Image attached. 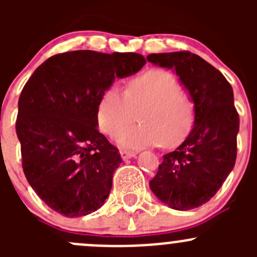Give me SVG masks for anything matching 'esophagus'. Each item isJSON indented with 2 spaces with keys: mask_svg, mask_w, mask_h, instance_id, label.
<instances>
[{
  "mask_svg": "<svg viewBox=\"0 0 257 257\" xmlns=\"http://www.w3.org/2000/svg\"><path fill=\"white\" fill-rule=\"evenodd\" d=\"M120 155H121V159L126 160V159H131V158L136 157L137 153L136 152H128V150H121Z\"/></svg>",
  "mask_w": 257,
  "mask_h": 257,
  "instance_id": "34e87169",
  "label": "esophagus"
}]
</instances>
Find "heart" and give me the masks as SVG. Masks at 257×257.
Masks as SVG:
<instances>
[{
  "label": "heart",
  "mask_w": 257,
  "mask_h": 257,
  "mask_svg": "<svg viewBox=\"0 0 257 257\" xmlns=\"http://www.w3.org/2000/svg\"><path fill=\"white\" fill-rule=\"evenodd\" d=\"M139 112V126L123 130ZM196 120V103L181 89L174 74L164 69H149L116 85L100 97L97 121L100 131L114 137L123 147L141 149L163 145L177 148L190 136Z\"/></svg>",
  "instance_id": "b5f03b06"
}]
</instances>
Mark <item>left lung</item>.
Returning a JSON list of instances; mask_svg holds the SVG:
<instances>
[{
  "mask_svg": "<svg viewBox=\"0 0 257 257\" xmlns=\"http://www.w3.org/2000/svg\"><path fill=\"white\" fill-rule=\"evenodd\" d=\"M147 59L174 69L196 103L190 136L163 155L149 186L172 209L199 208L217 193L236 162L240 119L232 88L221 72L189 51L152 53Z\"/></svg>",
  "mask_w": 257,
  "mask_h": 257,
  "instance_id": "left-lung-1",
  "label": "left lung"
}]
</instances>
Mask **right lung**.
<instances>
[{"mask_svg":"<svg viewBox=\"0 0 257 257\" xmlns=\"http://www.w3.org/2000/svg\"><path fill=\"white\" fill-rule=\"evenodd\" d=\"M144 64L133 52H64L43 62L23 87L16 120L23 173L58 214L84 216L109 195L121 158L98 131V103L114 79Z\"/></svg>","mask_w":257,"mask_h":257,"instance_id":"1","label":"right lung"}]
</instances>
